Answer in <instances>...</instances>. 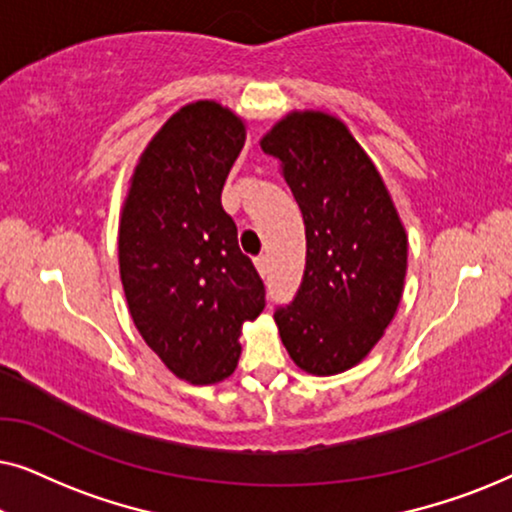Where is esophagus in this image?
Masks as SVG:
<instances>
[{"label": "esophagus", "instance_id": "obj_1", "mask_svg": "<svg viewBox=\"0 0 512 512\" xmlns=\"http://www.w3.org/2000/svg\"><path fill=\"white\" fill-rule=\"evenodd\" d=\"M254 265H256L258 275H261V277L268 275V270H270V261H268V256H258V258H254Z\"/></svg>", "mask_w": 512, "mask_h": 512}]
</instances>
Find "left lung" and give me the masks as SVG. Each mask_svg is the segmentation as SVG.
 <instances>
[{"mask_svg":"<svg viewBox=\"0 0 512 512\" xmlns=\"http://www.w3.org/2000/svg\"><path fill=\"white\" fill-rule=\"evenodd\" d=\"M261 149L279 160L307 237L298 296L275 312L279 338L305 373H345L396 317L408 233L380 170L338 116L289 111Z\"/></svg>","mask_w":512,"mask_h":512,"instance_id":"obj_1","label":"left lung"}]
</instances>
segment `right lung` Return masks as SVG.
Returning <instances> with one entry per match:
<instances>
[{"mask_svg":"<svg viewBox=\"0 0 512 512\" xmlns=\"http://www.w3.org/2000/svg\"><path fill=\"white\" fill-rule=\"evenodd\" d=\"M244 139L247 125L219 102L174 111L139 156L118 221L130 317L167 370L191 384L235 373L242 326L265 307L261 277L221 207Z\"/></svg>","mask_w":512,"mask_h":512,"instance_id":"obj_1","label":"right lung"}]
</instances>
